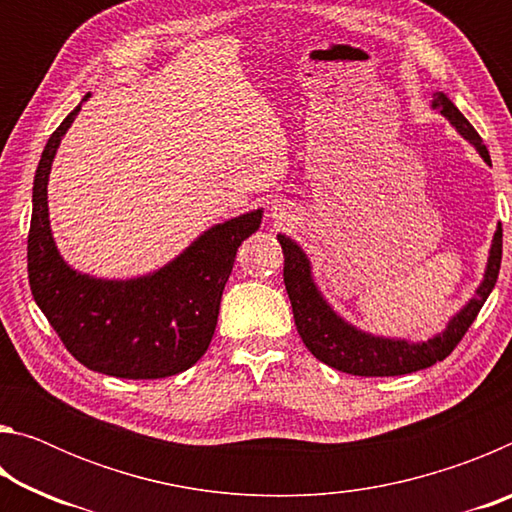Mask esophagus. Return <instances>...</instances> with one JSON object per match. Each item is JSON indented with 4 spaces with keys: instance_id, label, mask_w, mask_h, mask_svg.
I'll return each mask as SVG.
<instances>
[{
    "instance_id": "1",
    "label": "esophagus",
    "mask_w": 512,
    "mask_h": 512,
    "mask_svg": "<svg viewBox=\"0 0 512 512\" xmlns=\"http://www.w3.org/2000/svg\"><path fill=\"white\" fill-rule=\"evenodd\" d=\"M271 216H273V221L275 223H284L287 221V207H284L280 201H275L273 205H271Z\"/></svg>"
}]
</instances>
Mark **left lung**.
<instances>
[{
    "label": "left lung",
    "instance_id": "left-lung-1",
    "mask_svg": "<svg viewBox=\"0 0 512 512\" xmlns=\"http://www.w3.org/2000/svg\"><path fill=\"white\" fill-rule=\"evenodd\" d=\"M431 108L438 110L456 128V133L474 146L485 164H490V153L485 149L479 133L461 115V110L449 101L445 92L433 94ZM277 241H280L284 253V287H287L289 293L293 320H296L302 343L307 345V350L318 361L359 377L409 375V372L429 368L436 361H443L447 354H452L458 341L463 339L467 329L474 323L483 302L488 300L492 289H495L501 266L499 223L488 250V264H485L483 280L476 287L474 296L447 320L443 332L433 334L427 341H409L397 339V336L370 334L366 329L348 323L339 311L329 305L323 291L318 289L309 257L300 248L298 241L287 235H277Z\"/></svg>",
    "mask_w": 512,
    "mask_h": 512
}]
</instances>
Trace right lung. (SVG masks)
Masks as SVG:
<instances>
[{
    "label": "right lung",
    "mask_w": 512,
    "mask_h": 512,
    "mask_svg": "<svg viewBox=\"0 0 512 512\" xmlns=\"http://www.w3.org/2000/svg\"><path fill=\"white\" fill-rule=\"evenodd\" d=\"M83 101L42 151L33 178L29 284L36 305L85 368L119 379H162L203 357L219 320L237 248L262 225L264 210L216 223L158 271L112 280L65 262L49 223L51 164Z\"/></svg>",
    "instance_id": "right-lung-1"
}]
</instances>
